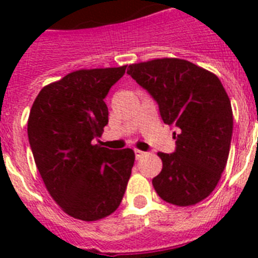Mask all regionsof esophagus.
Masks as SVG:
<instances>
[{"label":"esophagus","mask_w":258,"mask_h":258,"mask_svg":"<svg viewBox=\"0 0 258 258\" xmlns=\"http://www.w3.org/2000/svg\"><path fill=\"white\" fill-rule=\"evenodd\" d=\"M134 153H135V157H137V159H141V158H143V155H145V151H141V150H134Z\"/></svg>","instance_id":"esophagus-1"}]
</instances>
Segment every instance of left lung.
I'll return each instance as SVG.
<instances>
[{
  "mask_svg": "<svg viewBox=\"0 0 258 258\" xmlns=\"http://www.w3.org/2000/svg\"><path fill=\"white\" fill-rule=\"evenodd\" d=\"M127 74L157 101L163 123L175 128V151L159 153L158 196L176 206L196 205L216 188L228 162L232 104L220 79L180 58L128 67Z\"/></svg>",
  "mask_w": 258,
  "mask_h": 258,
  "instance_id": "1",
  "label": "left lung"
}]
</instances>
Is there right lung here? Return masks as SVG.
I'll list each match as a JSON object with an SVG mask.
<instances>
[{
	"label": "right lung",
	"mask_w": 258,
	"mask_h": 258,
	"mask_svg": "<svg viewBox=\"0 0 258 258\" xmlns=\"http://www.w3.org/2000/svg\"><path fill=\"white\" fill-rule=\"evenodd\" d=\"M127 67L82 70L44 87L28 120V138L46 190L71 217L96 221L119 208L135 161L131 149L93 145L108 124L104 103Z\"/></svg>",
	"instance_id": "obj_1"
}]
</instances>
